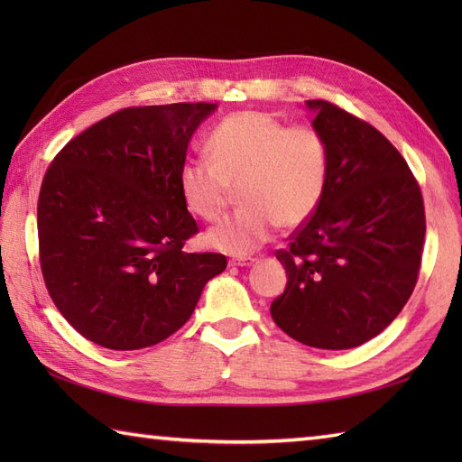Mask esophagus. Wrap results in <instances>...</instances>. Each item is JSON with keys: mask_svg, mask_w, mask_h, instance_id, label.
<instances>
[{"mask_svg": "<svg viewBox=\"0 0 462 462\" xmlns=\"http://www.w3.org/2000/svg\"><path fill=\"white\" fill-rule=\"evenodd\" d=\"M254 262H256V258H234V260H230V266L244 268V266H252Z\"/></svg>", "mask_w": 462, "mask_h": 462, "instance_id": "obj_1", "label": "esophagus"}]
</instances>
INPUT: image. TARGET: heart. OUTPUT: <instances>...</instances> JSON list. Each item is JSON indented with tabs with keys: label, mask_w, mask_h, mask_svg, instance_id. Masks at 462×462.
<instances>
[{
	"label": "heart",
	"mask_w": 462,
	"mask_h": 462,
	"mask_svg": "<svg viewBox=\"0 0 462 462\" xmlns=\"http://www.w3.org/2000/svg\"><path fill=\"white\" fill-rule=\"evenodd\" d=\"M210 161L180 166L179 189L196 218L218 220L240 189L244 208L206 232V244L248 256L270 242L278 226L306 224L329 180V146L311 125H286L263 111H238L214 126Z\"/></svg>",
	"instance_id": "heart-1"
}]
</instances>
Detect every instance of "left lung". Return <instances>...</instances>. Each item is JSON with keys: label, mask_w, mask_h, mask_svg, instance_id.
Returning <instances> with one entry per match:
<instances>
[{"label": "left lung", "mask_w": 462, "mask_h": 462, "mask_svg": "<svg viewBox=\"0 0 462 462\" xmlns=\"http://www.w3.org/2000/svg\"><path fill=\"white\" fill-rule=\"evenodd\" d=\"M306 105L329 146V180L316 214L276 252L288 283L270 313L303 346L351 349L379 336L415 290L423 196L375 126L328 101Z\"/></svg>", "instance_id": "obj_1"}]
</instances>
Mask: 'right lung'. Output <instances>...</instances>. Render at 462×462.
I'll return each mask as SVG.
<instances>
[{
    "label": "right lung",
    "instance_id": "1",
    "mask_svg": "<svg viewBox=\"0 0 462 462\" xmlns=\"http://www.w3.org/2000/svg\"><path fill=\"white\" fill-rule=\"evenodd\" d=\"M212 103L129 106L69 141L37 202L39 262L61 316L97 346L133 351L179 331L226 256L189 254L199 232L179 189Z\"/></svg>",
    "mask_w": 462,
    "mask_h": 462
}]
</instances>
